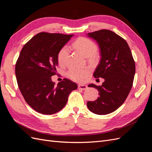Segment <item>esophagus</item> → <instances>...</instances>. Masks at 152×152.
Here are the masks:
<instances>
[{
    "instance_id": "esophagus-1",
    "label": "esophagus",
    "mask_w": 152,
    "mask_h": 152,
    "mask_svg": "<svg viewBox=\"0 0 152 152\" xmlns=\"http://www.w3.org/2000/svg\"><path fill=\"white\" fill-rule=\"evenodd\" d=\"M78 88L80 90H86L87 88V86L86 85H82V84H79L78 86Z\"/></svg>"
}]
</instances>
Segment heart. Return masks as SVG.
<instances>
[{
    "label": "heart",
    "instance_id": "heart-1",
    "mask_svg": "<svg viewBox=\"0 0 152 152\" xmlns=\"http://www.w3.org/2000/svg\"><path fill=\"white\" fill-rule=\"evenodd\" d=\"M73 46L77 50L88 58L91 61H94L97 58L98 45L91 39L80 37L77 38L73 43ZM69 57V50L66 45H64L58 51L57 59L59 65H64L66 63ZM91 73V69L88 67L85 68H71L67 72V76L72 80L83 82L87 80Z\"/></svg>",
    "mask_w": 152,
    "mask_h": 152
}]
</instances>
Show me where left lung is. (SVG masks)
<instances>
[{"label":"left lung","instance_id":"obj_1","mask_svg":"<svg viewBox=\"0 0 152 152\" xmlns=\"http://www.w3.org/2000/svg\"><path fill=\"white\" fill-rule=\"evenodd\" d=\"M88 36L97 41L101 60L94 77L103 78L102 86L93 84L99 91V97L94 102H87L91 112L98 115L112 113L125 102L132 87L136 71L134 58L125 39L109 30H100L89 33Z\"/></svg>","mask_w":152,"mask_h":152}]
</instances>
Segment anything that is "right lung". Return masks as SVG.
Here are the masks:
<instances>
[{"label": "right lung", "mask_w": 152, "mask_h": 152, "mask_svg": "<svg viewBox=\"0 0 152 152\" xmlns=\"http://www.w3.org/2000/svg\"><path fill=\"white\" fill-rule=\"evenodd\" d=\"M73 35L40 32L23 47L15 66L17 83L22 96L39 113L50 115L61 110L75 82L64 79L57 86L51 80L56 74L58 51Z\"/></svg>", "instance_id": "1"}]
</instances>
